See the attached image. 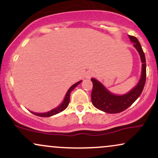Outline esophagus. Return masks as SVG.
<instances>
[{
	"label": "esophagus",
	"instance_id": "esophagus-1",
	"mask_svg": "<svg viewBox=\"0 0 158 158\" xmlns=\"http://www.w3.org/2000/svg\"><path fill=\"white\" fill-rule=\"evenodd\" d=\"M94 76V72L91 70H88V71L85 73V77L86 78H90Z\"/></svg>",
	"mask_w": 158,
	"mask_h": 158
}]
</instances>
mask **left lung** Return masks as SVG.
I'll return each mask as SVG.
<instances>
[{
	"instance_id": "obj_1",
	"label": "left lung",
	"mask_w": 158,
	"mask_h": 158,
	"mask_svg": "<svg viewBox=\"0 0 158 158\" xmlns=\"http://www.w3.org/2000/svg\"><path fill=\"white\" fill-rule=\"evenodd\" d=\"M134 46L137 49L140 55L143 62L142 75L138 85L128 94L123 96L114 95L110 93L100 82L91 79L93 82V90L91 92L92 103L98 109L109 114H117L123 111L130 107L142 93L146 80V57L142 47L139 41L135 36L128 35Z\"/></svg>"
}]
</instances>
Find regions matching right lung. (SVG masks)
Wrapping results in <instances>:
<instances>
[{"mask_svg":"<svg viewBox=\"0 0 158 158\" xmlns=\"http://www.w3.org/2000/svg\"><path fill=\"white\" fill-rule=\"evenodd\" d=\"M81 81H78V82L76 83V84H74L73 85H72L71 87L70 88V89L68 90V91L67 92L66 94V96H65V98L64 99V102H63L59 106L58 108H55V109L50 110V111L49 112H47V113H43V114H38V113H34V112H32V114H35L36 116H39V117H50V116H52V115H55L56 114H59L60 113V112L63 111L65 108H67V107L68 106V104L69 102H70V92L73 90L74 88H76V87L79 84V83L81 82Z\"/></svg>","mask_w":158,"mask_h":158,"instance_id":"right-lung-1","label":"right lung"}]
</instances>
